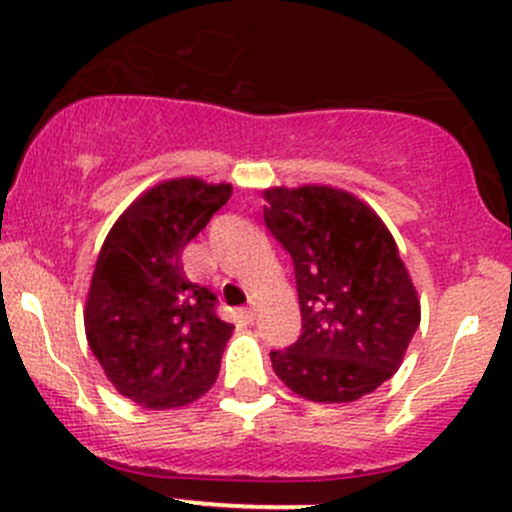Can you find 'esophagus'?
<instances>
[{
	"label": "esophagus",
	"instance_id": "esophagus-1",
	"mask_svg": "<svg viewBox=\"0 0 512 512\" xmlns=\"http://www.w3.org/2000/svg\"><path fill=\"white\" fill-rule=\"evenodd\" d=\"M242 317H245L247 322H252V319L257 317V302H250V307L242 309Z\"/></svg>",
	"mask_w": 512,
	"mask_h": 512
}]
</instances>
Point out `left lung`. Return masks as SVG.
<instances>
[{"instance_id":"left-lung-1","label":"left lung","mask_w":512,"mask_h":512,"mask_svg":"<svg viewBox=\"0 0 512 512\" xmlns=\"http://www.w3.org/2000/svg\"><path fill=\"white\" fill-rule=\"evenodd\" d=\"M265 225L292 255L302 334L272 369L319 404H347L396 374L421 302L384 220L332 185L267 188Z\"/></svg>"}]
</instances>
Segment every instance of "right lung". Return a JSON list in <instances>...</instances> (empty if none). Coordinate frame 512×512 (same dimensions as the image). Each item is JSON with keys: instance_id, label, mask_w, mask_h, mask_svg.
Masks as SVG:
<instances>
[{"instance_id": "1", "label": "right lung", "mask_w": 512, "mask_h": 512, "mask_svg": "<svg viewBox=\"0 0 512 512\" xmlns=\"http://www.w3.org/2000/svg\"><path fill=\"white\" fill-rule=\"evenodd\" d=\"M230 195V183L163 180L123 210L98 252L86 339L113 389L143 409L193 404L218 379L235 327L185 277L180 255Z\"/></svg>"}]
</instances>
